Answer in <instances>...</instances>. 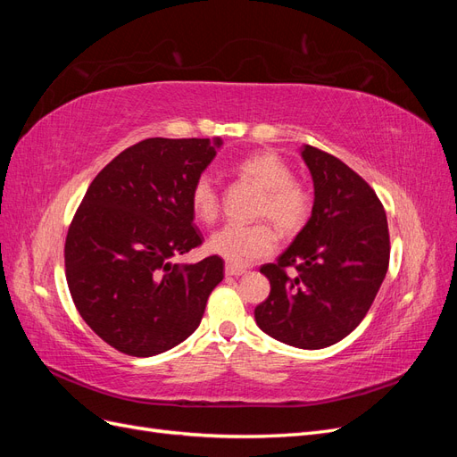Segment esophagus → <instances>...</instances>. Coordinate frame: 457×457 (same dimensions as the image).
I'll return each instance as SVG.
<instances>
[{
    "instance_id": "1",
    "label": "esophagus",
    "mask_w": 457,
    "mask_h": 457,
    "mask_svg": "<svg viewBox=\"0 0 457 457\" xmlns=\"http://www.w3.org/2000/svg\"><path fill=\"white\" fill-rule=\"evenodd\" d=\"M225 274H227V276H242V274H245V270L240 269V267L227 265V267H225Z\"/></svg>"
}]
</instances>
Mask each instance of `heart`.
Listing matches in <instances>:
<instances>
[{"label": "heart", "mask_w": 457, "mask_h": 457, "mask_svg": "<svg viewBox=\"0 0 457 457\" xmlns=\"http://www.w3.org/2000/svg\"><path fill=\"white\" fill-rule=\"evenodd\" d=\"M237 173L262 190L257 217L270 219L280 232H299L311 217L312 198L309 188L292 179L289 165L274 152H255L237 165ZM195 215L213 223L219 215V190L212 175L202 173L190 188ZM207 250L232 267H247L276 250V232L267 223L225 225L212 234Z\"/></svg>", "instance_id": "1"}]
</instances>
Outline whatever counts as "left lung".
Wrapping results in <instances>:
<instances>
[{
    "instance_id": "left-lung-1",
    "label": "left lung",
    "mask_w": 457,
    "mask_h": 457,
    "mask_svg": "<svg viewBox=\"0 0 457 457\" xmlns=\"http://www.w3.org/2000/svg\"><path fill=\"white\" fill-rule=\"evenodd\" d=\"M314 204L287 250L261 267L269 297L255 307L267 336L297 349H324L362 322L389 269V227L376 192L339 158L303 145ZM297 270L295 279L285 274Z\"/></svg>"
}]
</instances>
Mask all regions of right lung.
Returning <instances> with one entry per match:
<instances>
[{"label":"right lung","instance_id":"1","mask_svg":"<svg viewBox=\"0 0 457 457\" xmlns=\"http://www.w3.org/2000/svg\"><path fill=\"white\" fill-rule=\"evenodd\" d=\"M223 141L146 139L93 179L68 228L66 282L78 312L110 347L154 356L195 334L225 262L173 259L202 244L190 188Z\"/></svg>","mask_w":457,"mask_h":457}]
</instances>
